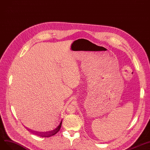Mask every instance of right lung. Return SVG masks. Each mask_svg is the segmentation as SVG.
I'll list each match as a JSON object with an SVG mask.
<instances>
[{"mask_svg": "<svg viewBox=\"0 0 150 150\" xmlns=\"http://www.w3.org/2000/svg\"><path fill=\"white\" fill-rule=\"evenodd\" d=\"M62 120H61L60 122H59L57 123V125L54 127V128H53V129L49 131L48 132H33V133L39 135V136L42 137H49L52 136V135H55V134H57L59 131L60 127H61V126H62ZM29 131H30V129H29Z\"/></svg>", "mask_w": 150, "mask_h": 150, "instance_id": "add662e5", "label": "right lung"}]
</instances>
